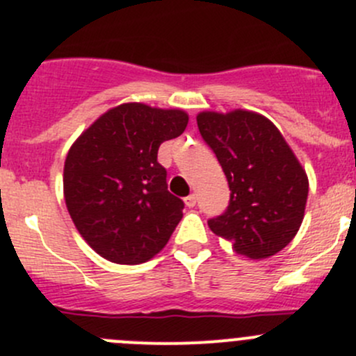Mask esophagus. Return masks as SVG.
Segmentation results:
<instances>
[{
    "instance_id": "1",
    "label": "esophagus",
    "mask_w": 356,
    "mask_h": 356,
    "mask_svg": "<svg viewBox=\"0 0 356 356\" xmlns=\"http://www.w3.org/2000/svg\"><path fill=\"white\" fill-rule=\"evenodd\" d=\"M185 204H186V206H188V207L195 206V204H197V195H195V193H190V195L185 199Z\"/></svg>"
}]
</instances>
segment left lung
<instances>
[{"label":"left lung","mask_w":356,"mask_h":356,"mask_svg":"<svg viewBox=\"0 0 356 356\" xmlns=\"http://www.w3.org/2000/svg\"><path fill=\"white\" fill-rule=\"evenodd\" d=\"M197 126L230 186L227 211L207 221L211 232L251 259L282 251L296 237L308 199L306 171L282 133L244 108L199 112Z\"/></svg>","instance_id":"obj_1"}]
</instances>
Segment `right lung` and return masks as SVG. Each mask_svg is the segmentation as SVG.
Wrapping results in <instances>:
<instances>
[{"label":"right lung","instance_id":"1","mask_svg":"<svg viewBox=\"0 0 356 356\" xmlns=\"http://www.w3.org/2000/svg\"><path fill=\"white\" fill-rule=\"evenodd\" d=\"M188 124L181 108L140 102L108 108L70 145L65 206L81 237L102 258L140 265L163 251L183 216L157 150Z\"/></svg>","mask_w":356,"mask_h":356}]
</instances>
